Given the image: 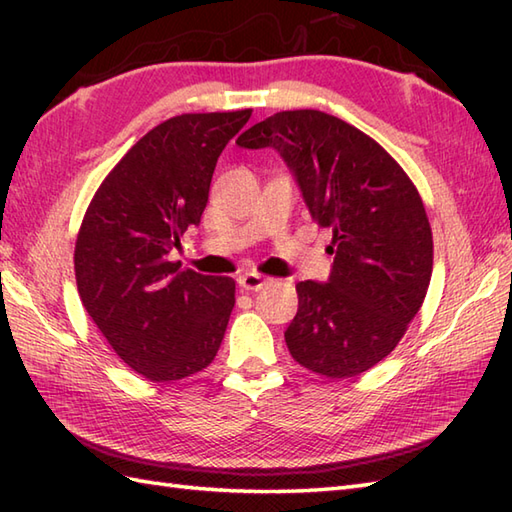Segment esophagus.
Masks as SVG:
<instances>
[{
	"mask_svg": "<svg viewBox=\"0 0 512 512\" xmlns=\"http://www.w3.org/2000/svg\"><path fill=\"white\" fill-rule=\"evenodd\" d=\"M237 284L242 290H262L268 284V279L259 273H244V275H239Z\"/></svg>",
	"mask_w": 512,
	"mask_h": 512,
	"instance_id": "obj_1",
	"label": "esophagus"
}]
</instances>
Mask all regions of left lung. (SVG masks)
I'll return each mask as SVG.
<instances>
[{
  "mask_svg": "<svg viewBox=\"0 0 512 512\" xmlns=\"http://www.w3.org/2000/svg\"><path fill=\"white\" fill-rule=\"evenodd\" d=\"M275 149L308 211L332 228L328 281H299V310L284 332L312 372L350 378L394 350L427 295L431 226L407 173L372 138L317 110L268 116L239 136Z\"/></svg>",
  "mask_w": 512,
  "mask_h": 512,
  "instance_id": "1",
  "label": "left lung"
}]
</instances>
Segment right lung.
<instances>
[{"mask_svg":"<svg viewBox=\"0 0 512 512\" xmlns=\"http://www.w3.org/2000/svg\"><path fill=\"white\" fill-rule=\"evenodd\" d=\"M250 110L182 114L151 129L96 191L74 248L76 288L123 361L156 383L209 365L235 306L231 277L178 270L169 253L198 226L222 149Z\"/></svg>","mask_w":512,"mask_h":512,"instance_id":"add662e5","label":"right lung"}]
</instances>
